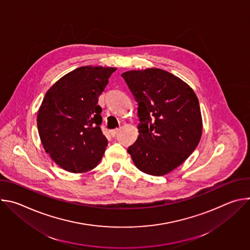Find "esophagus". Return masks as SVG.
<instances>
[{
  "label": "esophagus",
  "mask_w": 250,
  "mask_h": 250,
  "mask_svg": "<svg viewBox=\"0 0 250 250\" xmlns=\"http://www.w3.org/2000/svg\"><path fill=\"white\" fill-rule=\"evenodd\" d=\"M119 131H120V128H116V129H113V130H111V135L113 136V137H115L118 133H119Z\"/></svg>",
  "instance_id": "1"
}]
</instances>
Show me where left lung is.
I'll return each mask as SVG.
<instances>
[{
    "label": "left lung",
    "mask_w": 250,
    "mask_h": 250,
    "mask_svg": "<svg viewBox=\"0 0 250 250\" xmlns=\"http://www.w3.org/2000/svg\"><path fill=\"white\" fill-rule=\"evenodd\" d=\"M138 102L136 141L127 149L142 172L162 176L181 165L196 149L202 116L194 91L181 79L158 68L122 74Z\"/></svg>",
    "instance_id": "1"
}]
</instances>
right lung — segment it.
Here are the masks:
<instances>
[{"mask_svg":"<svg viewBox=\"0 0 250 250\" xmlns=\"http://www.w3.org/2000/svg\"><path fill=\"white\" fill-rule=\"evenodd\" d=\"M116 70L77 68L45 94L38 114L39 133L46 153L64 170L83 173L101 161L108 139L101 129L98 101Z\"/></svg>","mask_w":250,"mask_h":250,"instance_id":"1","label":"right lung"}]
</instances>
